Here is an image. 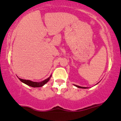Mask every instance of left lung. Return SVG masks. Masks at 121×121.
I'll use <instances>...</instances> for the list:
<instances>
[{"label":"left lung","instance_id":"obj_1","mask_svg":"<svg viewBox=\"0 0 121 121\" xmlns=\"http://www.w3.org/2000/svg\"><path fill=\"white\" fill-rule=\"evenodd\" d=\"M75 86L78 87V88H87V87H81L79 86H77V85H75Z\"/></svg>","mask_w":121,"mask_h":121}]
</instances>
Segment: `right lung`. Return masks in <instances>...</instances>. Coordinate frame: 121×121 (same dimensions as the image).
I'll list each match as a JSON object with an SVG mask.
<instances>
[{
  "instance_id": "right-lung-1",
  "label": "right lung",
  "mask_w": 121,
  "mask_h": 121,
  "mask_svg": "<svg viewBox=\"0 0 121 121\" xmlns=\"http://www.w3.org/2000/svg\"><path fill=\"white\" fill-rule=\"evenodd\" d=\"M51 75L49 78H48L47 79H45L44 81H42V82H33V81H30V80H26V79H21V78H19V79L22 82L24 83L25 84H27V85L29 86H31L33 87H40L43 86V85H44L46 83H47L48 82V81L50 79Z\"/></svg>"
}]
</instances>
